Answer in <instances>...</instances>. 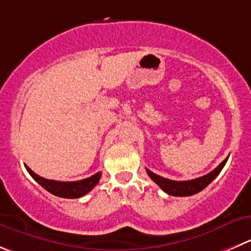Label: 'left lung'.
Instances as JSON below:
<instances>
[{"label": "left lung", "mask_w": 251, "mask_h": 251, "mask_svg": "<svg viewBox=\"0 0 251 251\" xmlns=\"http://www.w3.org/2000/svg\"><path fill=\"white\" fill-rule=\"evenodd\" d=\"M226 160H223L213 171H211L207 175L202 176V177L195 178V180H188V181H174L169 180V178L161 177V176L156 175V174L151 173L150 170L147 169L148 175L150 176L152 181H154L156 185H159L161 187V190L164 192H166L168 195L171 196H178V197H185V196H192L195 193H199L200 191H202L203 188H206L217 176L219 175V173L222 171V169L226 165Z\"/></svg>", "instance_id": "obj_1"}]
</instances>
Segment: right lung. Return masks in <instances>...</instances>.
<instances>
[{"label":"right lung","mask_w":251,"mask_h":251,"mask_svg":"<svg viewBox=\"0 0 251 251\" xmlns=\"http://www.w3.org/2000/svg\"><path fill=\"white\" fill-rule=\"evenodd\" d=\"M29 175L39 183L42 187L49 191L52 195L58 196V197H63V199H78L82 197L86 193L90 192L95 186L99 183L100 178H101V173H97L92 175L91 177L83 178L80 181H73V182H63V181H55V180H48V178L40 177L35 173H33L27 165H25Z\"/></svg>","instance_id":"1"}]
</instances>
